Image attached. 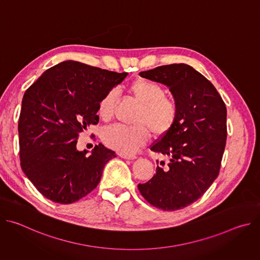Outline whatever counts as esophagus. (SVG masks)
I'll return each mask as SVG.
<instances>
[{
  "label": "esophagus",
  "mask_w": 260,
  "mask_h": 260,
  "mask_svg": "<svg viewBox=\"0 0 260 260\" xmlns=\"http://www.w3.org/2000/svg\"><path fill=\"white\" fill-rule=\"evenodd\" d=\"M119 156L124 159H136L137 156L134 154H125V153H119Z\"/></svg>",
  "instance_id": "obj_1"
}]
</instances>
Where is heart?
<instances>
[{
	"label": "heart",
	"instance_id": "b5f03b06",
	"mask_svg": "<svg viewBox=\"0 0 260 260\" xmlns=\"http://www.w3.org/2000/svg\"><path fill=\"white\" fill-rule=\"evenodd\" d=\"M128 93L140 105L134 117V125L114 124L102 132L103 142L112 149L135 152L149 139L150 132L157 137L169 134L177 123L179 107L177 102L166 95L165 88L155 81L140 78L128 85ZM116 101L115 90L106 92L98 104L101 119L108 120L113 114Z\"/></svg>",
	"mask_w": 260,
	"mask_h": 260
}]
</instances>
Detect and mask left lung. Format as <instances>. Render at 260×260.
I'll use <instances>...</instances> for the list:
<instances>
[{
  "label": "left lung",
  "instance_id": "1",
  "mask_svg": "<svg viewBox=\"0 0 260 260\" xmlns=\"http://www.w3.org/2000/svg\"><path fill=\"white\" fill-rule=\"evenodd\" d=\"M140 76L170 87L179 116L174 128L150 147L168 155L170 162L157 166L156 174L138 188L158 209H183L202 198L219 175L226 144V107L214 85L188 64L160 66Z\"/></svg>",
  "mask_w": 260,
  "mask_h": 260
}]
</instances>
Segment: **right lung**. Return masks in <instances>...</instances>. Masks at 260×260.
Segmentation results:
<instances>
[{
    "instance_id": "right-lung-1",
    "label": "right lung",
    "mask_w": 260,
    "mask_h": 260,
    "mask_svg": "<svg viewBox=\"0 0 260 260\" xmlns=\"http://www.w3.org/2000/svg\"><path fill=\"white\" fill-rule=\"evenodd\" d=\"M126 75L67 60L25 90L18 120L20 166L46 199L68 205L98 186L105 165L116 154L99 144L86 155L76 149L77 139L99 123L100 100Z\"/></svg>"
}]
</instances>
